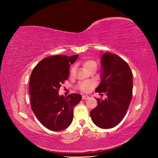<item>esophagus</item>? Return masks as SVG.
I'll use <instances>...</instances> for the list:
<instances>
[{
    "label": "esophagus",
    "instance_id": "esophagus-1",
    "mask_svg": "<svg viewBox=\"0 0 158 158\" xmlns=\"http://www.w3.org/2000/svg\"><path fill=\"white\" fill-rule=\"evenodd\" d=\"M82 98L83 100H85V99H88V98H89V96H88V95H83Z\"/></svg>",
    "mask_w": 158,
    "mask_h": 158
}]
</instances>
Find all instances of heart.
<instances>
[{"mask_svg": "<svg viewBox=\"0 0 158 158\" xmlns=\"http://www.w3.org/2000/svg\"><path fill=\"white\" fill-rule=\"evenodd\" d=\"M82 65L84 66V68L86 70H89L90 69H92V67H95L97 68V63H95V61L93 60H87L84 61V63H82ZM75 66H73L70 69V75L73 76L75 73ZM94 86V83L92 82H84L79 84L78 88L79 89L82 91V92H89V91L92 89Z\"/></svg>", "mask_w": 158, "mask_h": 158, "instance_id": "b5f03b06", "label": "heart"}]
</instances>
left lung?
Instances as JSON below:
<instances>
[{
	"label": "left lung",
	"instance_id": "1",
	"mask_svg": "<svg viewBox=\"0 0 158 158\" xmlns=\"http://www.w3.org/2000/svg\"><path fill=\"white\" fill-rule=\"evenodd\" d=\"M101 82L95 89L106 93L104 100L97 99L98 106L90 112L95 125L111 128L119 124L127 113L132 96V74L126 62L111 52L102 55Z\"/></svg>",
	"mask_w": 158,
	"mask_h": 158
}]
</instances>
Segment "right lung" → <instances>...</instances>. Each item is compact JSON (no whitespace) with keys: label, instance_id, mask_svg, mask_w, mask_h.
<instances>
[{"label":"right lung","instance_id":"1","mask_svg":"<svg viewBox=\"0 0 158 158\" xmlns=\"http://www.w3.org/2000/svg\"><path fill=\"white\" fill-rule=\"evenodd\" d=\"M78 55H54L41 60L33 69L30 80L33 112L47 128L60 131L69 127L73 119L74 107L81 100L80 94L59 95L61 84L69 78L70 66Z\"/></svg>","mask_w":158,"mask_h":158}]
</instances>
